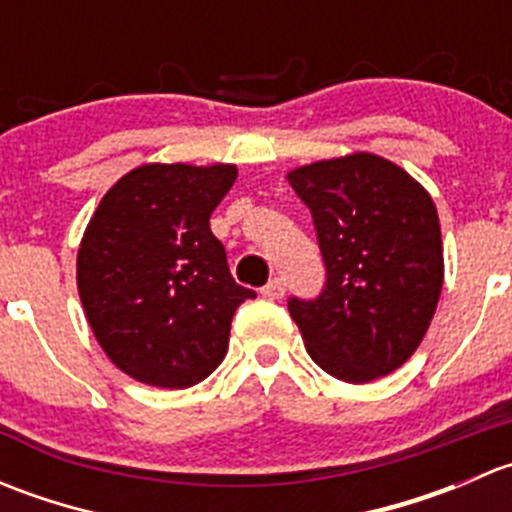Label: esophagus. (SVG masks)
<instances>
[{"label":"esophagus","mask_w":512,"mask_h":512,"mask_svg":"<svg viewBox=\"0 0 512 512\" xmlns=\"http://www.w3.org/2000/svg\"><path fill=\"white\" fill-rule=\"evenodd\" d=\"M262 297H265V299H282V297H285V282H282L280 277L270 280L265 287H262Z\"/></svg>","instance_id":"1"}]
</instances>
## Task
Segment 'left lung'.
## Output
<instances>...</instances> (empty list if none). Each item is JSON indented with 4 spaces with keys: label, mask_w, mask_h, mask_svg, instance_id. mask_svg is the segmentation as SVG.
I'll return each mask as SVG.
<instances>
[{
    "label": "left lung",
    "mask_w": 512,
    "mask_h": 512,
    "mask_svg": "<svg viewBox=\"0 0 512 512\" xmlns=\"http://www.w3.org/2000/svg\"><path fill=\"white\" fill-rule=\"evenodd\" d=\"M309 208L327 282L287 307L309 356L334 379L366 384L406 364L443 287L431 195L374 153L319 160L287 175Z\"/></svg>",
    "instance_id": "left-lung-1"
}]
</instances>
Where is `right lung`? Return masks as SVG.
Listing matches in <instances>:
<instances>
[{
    "mask_svg": "<svg viewBox=\"0 0 512 512\" xmlns=\"http://www.w3.org/2000/svg\"><path fill=\"white\" fill-rule=\"evenodd\" d=\"M235 165L148 163L98 203L76 257L94 337L131 379L188 389L225 359L230 322L252 289L237 285L210 215Z\"/></svg>",
    "mask_w": 512,
    "mask_h": 512,
    "instance_id": "obj_1",
    "label": "right lung"
}]
</instances>
